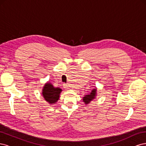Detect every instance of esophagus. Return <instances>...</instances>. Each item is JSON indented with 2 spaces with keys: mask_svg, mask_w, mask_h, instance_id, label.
<instances>
[{
  "mask_svg": "<svg viewBox=\"0 0 146 146\" xmlns=\"http://www.w3.org/2000/svg\"><path fill=\"white\" fill-rule=\"evenodd\" d=\"M64 88H65L66 90H69V86H68V84H64Z\"/></svg>",
  "mask_w": 146,
  "mask_h": 146,
  "instance_id": "esophagus-1",
  "label": "esophagus"
}]
</instances>
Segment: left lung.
I'll return each mask as SVG.
<instances>
[{
	"label": "left lung",
	"instance_id": "left-lung-1",
	"mask_svg": "<svg viewBox=\"0 0 146 146\" xmlns=\"http://www.w3.org/2000/svg\"><path fill=\"white\" fill-rule=\"evenodd\" d=\"M96 96H97V88H94V89L92 90L91 92H90L89 94L85 95V96L83 98V102L86 105L89 104L91 101L94 100L96 98Z\"/></svg>",
	"mask_w": 146,
	"mask_h": 146
}]
</instances>
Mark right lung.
Returning a JSON list of instances; mask_svg holds the SVG:
<instances>
[{"instance_id":"1","label":"right lung","mask_w":146,"mask_h":146,"mask_svg":"<svg viewBox=\"0 0 146 146\" xmlns=\"http://www.w3.org/2000/svg\"><path fill=\"white\" fill-rule=\"evenodd\" d=\"M61 91L60 88L54 87L51 83L47 82L42 88V95L48 104H54L58 100Z\"/></svg>"}]
</instances>
